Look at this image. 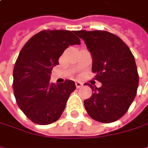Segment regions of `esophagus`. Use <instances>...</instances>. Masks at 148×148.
Returning <instances> with one entry per match:
<instances>
[{"instance_id":"1","label":"esophagus","mask_w":148,"mask_h":148,"mask_svg":"<svg viewBox=\"0 0 148 148\" xmlns=\"http://www.w3.org/2000/svg\"><path fill=\"white\" fill-rule=\"evenodd\" d=\"M75 86H76L77 88H79V87L82 86V83L80 81H75Z\"/></svg>"}]
</instances>
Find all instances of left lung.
Masks as SVG:
<instances>
[{"instance_id": "obj_1", "label": "left lung", "mask_w": 148, "mask_h": 148, "mask_svg": "<svg viewBox=\"0 0 148 148\" xmlns=\"http://www.w3.org/2000/svg\"><path fill=\"white\" fill-rule=\"evenodd\" d=\"M92 58V70L100 87H90L91 98L84 100L88 115L94 120L109 123L121 118L134 101L139 75L134 57L127 45L116 35L106 31H78Z\"/></svg>"}]
</instances>
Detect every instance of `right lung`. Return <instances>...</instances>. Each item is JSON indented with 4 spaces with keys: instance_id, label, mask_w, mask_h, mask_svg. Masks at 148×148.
<instances>
[{
    "instance_id": "add662e5",
    "label": "right lung",
    "mask_w": 148,
    "mask_h": 148,
    "mask_svg": "<svg viewBox=\"0 0 148 148\" xmlns=\"http://www.w3.org/2000/svg\"><path fill=\"white\" fill-rule=\"evenodd\" d=\"M80 45L74 31L45 30L32 37L19 52L14 69V92L20 110L33 123L50 124L62 116L76 88L73 80L50 82L52 69L69 46Z\"/></svg>"
}]
</instances>
